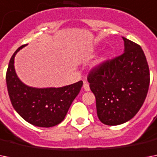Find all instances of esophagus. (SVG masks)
<instances>
[{
    "instance_id": "1",
    "label": "esophagus",
    "mask_w": 157,
    "mask_h": 157,
    "mask_svg": "<svg viewBox=\"0 0 157 157\" xmlns=\"http://www.w3.org/2000/svg\"><path fill=\"white\" fill-rule=\"evenodd\" d=\"M83 89L85 91H90V86H89V84L86 82V81H84L83 84Z\"/></svg>"
}]
</instances>
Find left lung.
Listing matches in <instances>:
<instances>
[{
  "label": "left lung",
  "instance_id": "obj_1",
  "mask_svg": "<svg viewBox=\"0 0 157 157\" xmlns=\"http://www.w3.org/2000/svg\"><path fill=\"white\" fill-rule=\"evenodd\" d=\"M122 39L124 53L94 67L87 78L95 96L98 119L107 125L132 119L144 104L150 83L148 64L141 46Z\"/></svg>",
  "mask_w": 157,
  "mask_h": 157
}]
</instances>
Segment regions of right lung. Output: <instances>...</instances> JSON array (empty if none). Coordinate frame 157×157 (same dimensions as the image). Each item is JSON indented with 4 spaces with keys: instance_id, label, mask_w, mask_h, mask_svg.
I'll return each instance as SVG.
<instances>
[{
    "instance_id": "1",
    "label": "right lung",
    "mask_w": 157,
    "mask_h": 157,
    "mask_svg": "<svg viewBox=\"0 0 157 157\" xmlns=\"http://www.w3.org/2000/svg\"><path fill=\"white\" fill-rule=\"evenodd\" d=\"M25 46L22 45L11 57L6 72V85L13 108L22 118L38 127H52L61 123L71 104L80 93L83 81L59 88H35L22 82L14 69V57Z\"/></svg>"
}]
</instances>
